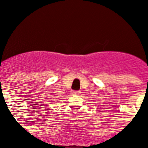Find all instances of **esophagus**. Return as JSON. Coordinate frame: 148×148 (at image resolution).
<instances>
[{
  "mask_svg": "<svg viewBox=\"0 0 148 148\" xmlns=\"http://www.w3.org/2000/svg\"><path fill=\"white\" fill-rule=\"evenodd\" d=\"M71 94H72V95H79L80 94H81V91H72V92H71Z\"/></svg>",
  "mask_w": 148,
  "mask_h": 148,
  "instance_id": "esophagus-1",
  "label": "esophagus"
}]
</instances>
